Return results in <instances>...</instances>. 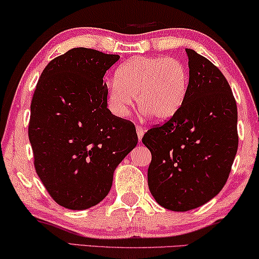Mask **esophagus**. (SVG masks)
I'll use <instances>...</instances> for the list:
<instances>
[{"instance_id": "34e87169", "label": "esophagus", "mask_w": 259, "mask_h": 259, "mask_svg": "<svg viewBox=\"0 0 259 259\" xmlns=\"http://www.w3.org/2000/svg\"><path fill=\"white\" fill-rule=\"evenodd\" d=\"M144 130L141 128L140 126H137V134H138V139H139V141L143 140V137H144Z\"/></svg>"}]
</instances>
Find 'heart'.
<instances>
[{
    "instance_id": "b5f03b06",
    "label": "heart",
    "mask_w": 259,
    "mask_h": 259,
    "mask_svg": "<svg viewBox=\"0 0 259 259\" xmlns=\"http://www.w3.org/2000/svg\"><path fill=\"white\" fill-rule=\"evenodd\" d=\"M189 90L185 66L173 58H136L123 63L108 86V101L118 116H126L136 98L139 109L164 121L182 108Z\"/></svg>"
}]
</instances>
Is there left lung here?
<instances>
[{
	"label": "left lung",
	"mask_w": 259,
	"mask_h": 259,
	"mask_svg": "<svg viewBox=\"0 0 259 259\" xmlns=\"http://www.w3.org/2000/svg\"><path fill=\"white\" fill-rule=\"evenodd\" d=\"M185 52V102L143 137L152 153L148 189L160 206L177 212L199 207L221 192L238 148V114L229 82L206 58L193 49Z\"/></svg>",
	"instance_id": "left-lung-1"
}]
</instances>
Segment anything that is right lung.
Here are the masks:
<instances>
[{
	"label": "right lung",
	"mask_w": 259,
	"mask_h": 259,
	"mask_svg": "<svg viewBox=\"0 0 259 259\" xmlns=\"http://www.w3.org/2000/svg\"><path fill=\"white\" fill-rule=\"evenodd\" d=\"M119 55L69 49L42 72L30 105L28 134L38 178L69 210L100 203L113 175L137 146L136 127L107 108L104 76Z\"/></svg>",
	"instance_id": "1"
}]
</instances>
